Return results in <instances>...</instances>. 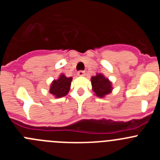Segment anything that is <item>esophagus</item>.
Here are the masks:
<instances>
[{"instance_id": "1", "label": "esophagus", "mask_w": 160, "mask_h": 160, "mask_svg": "<svg viewBox=\"0 0 160 160\" xmlns=\"http://www.w3.org/2000/svg\"><path fill=\"white\" fill-rule=\"evenodd\" d=\"M78 76H84L85 75V71H83V70H79V71L78 72Z\"/></svg>"}]
</instances>
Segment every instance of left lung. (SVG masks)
<instances>
[{
	"instance_id": "obj_1",
	"label": "left lung",
	"mask_w": 160,
	"mask_h": 160,
	"mask_svg": "<svg viewBox=\"0 0 160 160\" xmlns=\"http://www.w3.org/2000/svg\"><path fill=\"white\" fill-rule=\"evenodd\" d=\"M91 84L93 90L96 95L99 98H102L107 94H110L112 90L111 82L101 73H98L96 76L91 78Z\"/></svg>"
}]
</instances>
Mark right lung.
<instances>
[{"instance_id": "obj_1", "label": "right lung", "mask_w": 160, "mask_h": 160, "mask_svg": "<svg viewBox=\"0 0 160 160\" xmlns=\"http://www.w3.org/2000/svg\"><path fill=\"white\" fill-rule=\"evenodd\" d=\"M71 81V77L67 78L64 74H62L58 80H54L52 82L49 89V93L56 98H61L66 95L70 90Z\"/></svg>"}]
</instances>
